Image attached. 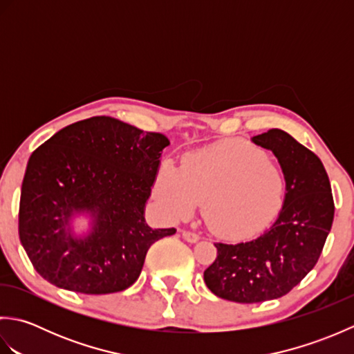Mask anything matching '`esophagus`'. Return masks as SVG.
<instances>
[{"label": "esophagus", "mask_w": 354, "mask_h": 354, "mask_svg": "<svg viewBox=\"0 0 354 354\" xmlns=\"http://www.w3.org/2000/svg\"><path fill=\"white\" fill-rule=\"evenodd\" d=\"M183 237L189 243H196L199 240V236L196 234V232H192V231H183Z\"/></svg>", "instance_id": "obj_1"}]
</instances>
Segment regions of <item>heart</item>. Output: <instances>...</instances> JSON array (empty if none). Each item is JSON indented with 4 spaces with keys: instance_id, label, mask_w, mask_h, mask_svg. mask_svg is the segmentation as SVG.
<instances>
[{
    "instance_id": "obj_1",
    "label": "heart",
    "mask_w": 354,
    "mask_h": 354,
    "mask_svg": "<svg viewBox=\"0 0 354 354\" xmlns=\"http://www.w3.org/2000/svg\"><path fill=\"white\" fill-rule=\"evenodd\" d=\"M153 196L170 221L189 219L204 201L202 214L214 234L243 237L280 208L284 179L265 150L227 140L185 155L181 171L164 164Z\"/></svg>"
}]
</instances>
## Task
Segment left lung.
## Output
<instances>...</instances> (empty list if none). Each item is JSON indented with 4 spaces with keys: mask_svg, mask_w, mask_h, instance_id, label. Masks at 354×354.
Instances as JSON below:
<instances>
[{
    "mask_svg": "<svg viewBox=\"0 0 354 354\" xmlns=\"http://www.w3.org/2000/svg\"><path fill=\"white\" fill-rule=\"evenodd\" d=\"M281 165L286 193L272 227L250 242L214 243L217 257L204 272L216 297L261 303L290 292L317 265L332 228L335 204L327 171L312 150L281 129L255 135Z\"/></svg>",
    "mask_w": 354,
    "mask_h": 354,
    "instance_id": "left-lung-1",
    "label": "left lung"
}]
</instances>
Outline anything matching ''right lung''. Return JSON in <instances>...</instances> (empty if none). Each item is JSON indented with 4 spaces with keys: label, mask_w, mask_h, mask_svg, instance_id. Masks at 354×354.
<instances>
[{
    "label": "right lung",
    "mask_w": 354,
    "mask_h": 354,
    "mask_svg": "<svg viewBox=\"0 0 354 354\" xmlns=\"http://www.w3.org/2000/svg\"><path fill=\"white\" fill-rule=\"evenodd\" d=\"M170 141L112 117H93L56 132L27 162L19 239L33 268L61 289L103 295L129 288L149 248L175 234L150 228L146 202ZM92 217L77 236L74 216Z\"/></svg>",
    "instance_id": "obj_1"
}]
</instances>
